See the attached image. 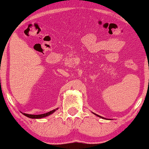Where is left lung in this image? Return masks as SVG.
<instances>
[{
    "label": "left lung",
    "instance_id": "obj_1",
    "mask_svg": "<svg viewBox=\"0 0 149 149\" xmlns=\"http://www.w3.org/2000/svg\"><path fill=\"white\" fill-rule=\"evenodd\" d=\"M99 116V117H100V116ZM100 118H101V117H100Z\"/></svg>",
    "mask_w": 149,
    "mask_h": 149
}]
</instances>
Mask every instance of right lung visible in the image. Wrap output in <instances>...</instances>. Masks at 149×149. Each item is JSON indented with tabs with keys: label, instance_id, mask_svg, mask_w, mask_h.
I'll return each mask as SVG.
<instances>
[{
	"label": "right lung",
	"instance_id": "1",
	"mask_svg": "<svg viewBox=\"0 0 149 149\" xmlns=\"http://www.w3.org/2000/svg\"><path fill=\"white\" fill-rule=\"evenodd\" d=\"M56 110H53L47 113H44V114H40V115H30V114H26V113H23V115H24L25 116L28 117V118H34V119H36V118H45V117L49 116V115L52 114Z\"/></svg>",
	"mask_w": 149,
	"mask_h": 149
}]
</instances>
